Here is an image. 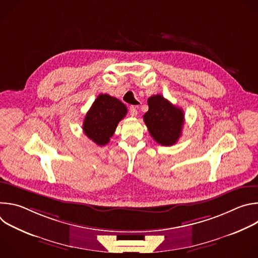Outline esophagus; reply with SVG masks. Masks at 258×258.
I'll use <instances>...</instances> for the list:
<instances>
[{"mask_svg": "<svg viewBox=\"0 0 258 258\" xmlns=\"http://www.w3.org/2000/svg\"><path fill=\"white\" fill-rule=\"evenodd\" d=\"M130 114L132 116H137L138 115V110H137L136 106H131L130 107Z\"/></svg>", "mask_w": 258, "mask_h": 258, "instance_id": "obj_1", "label": "esophagus"}]
</instances>
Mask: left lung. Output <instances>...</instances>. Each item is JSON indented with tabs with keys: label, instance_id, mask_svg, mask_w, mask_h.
Returning <instances> with one entry per match:
<instances>
[{
	"label": "left lung",
	"instance_id": "obj_1",
	"mask_svg": "<svg viewBox=\"0 0 258 258\" xmlns=\"http://www.w3.org/2000/svg\"><path fill=\"white\" fill-rule=\"evenodd\" d=\"M149 110L144 114V121L151 137L162 146L174 145L183 125V111L172 105L161 95L148 99Z\"/></svg>",
	"mask_w": 258,
	"mask_h": 258
}]
</instances>
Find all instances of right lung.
<instances>
[{
	"label": "right lung",
	"mask_w": 258,
	"mask_h": 258,
	"mask_svg": "<svg viewBox=\"0 0 258 258\" xmlns=\"http://www.w3.org/2000/svg\"><path fill=\"white\" fill-rule=\"evenodd\" d=\"M126 112V106L118 99L101 94L86 114L83 124L84 133L97 145L104 146L109 143Z\"/></svg>",
	"instance_id": "1"
}]
</instances>
